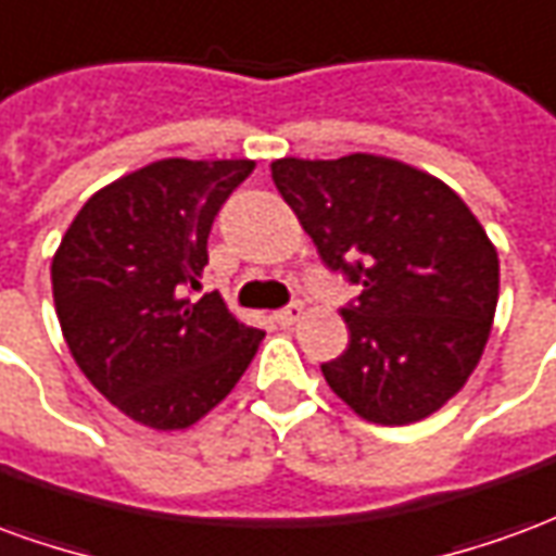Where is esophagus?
Returning a JSON list of instances; mask_svg holds the SVG:
<instances>
[{
    "label": "esophagus",
    "mask_w": 556,
    "mask_h": 556,
    "mask_svg": "<svg viewBox=\"0 0 556 556\" xmlns=\"http://www.w3.org/2000/svg\"><path fill=\"white\" fill-rule=\"evenodd\" d=\"M274 318H277V325H282V327H289V325H294V321H301V318H303V303H289L286 309L274 313Z\"/></svg>",
    "instance_id": "obj_1"
}]
</instances>
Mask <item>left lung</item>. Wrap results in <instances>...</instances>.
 Instances as JSON below:
<instances>
[{
	"label": "left lung",
	"instance_id": "obj_1",
	"mask_svg": "<svg viewBox=\"0 0 556 556\" xmlns=\"http://www.w3.org/2000/svg\"><path fill=\"white\" fill-rule=\"evenodd\" d=\"M274 184L330 270L361 286L349 349L321 363L354 414L408 426L465 387L489 342L501 262L462 195L402 160L282 157Z\"/></svg>",
	"mask_w": 556,
	"mask_h": 556
}]
</instances>
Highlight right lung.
<instances>
[{
	"label": "right lung",
	"instance_id": "1",
	"mask_svg": "<svg viewBox=\"0 0 556 556\" xmlns=\"http://www.w3.org/2000/svg\"><path fill=\"white\" fill-rule=\"evenodd\" d=\"M253 160L148 163L79 207L53 255V301L74 361L148 429L193 426L229 396L265 330L217 291L195 301L207 235Z\"/></svg>",
	"mask_w": 556,
	"mask_h": 556
}]
</instances>
